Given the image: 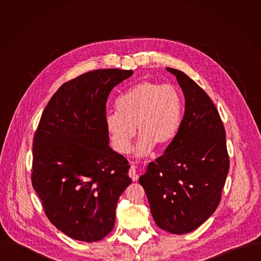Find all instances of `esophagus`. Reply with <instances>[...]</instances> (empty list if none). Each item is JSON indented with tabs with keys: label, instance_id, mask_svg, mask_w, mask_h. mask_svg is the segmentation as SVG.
<instances>
[{
	"label": "esophagus",
	"instance_id": "1",
	"mask_svg": "<svg viewBox=\"0 0 261 261\" xmlns=\"http://www.w3.org/2000/svg\"><path fill=\"white\" fill-rule=\"evenodd\" d=\"M129 177L133 179V181H138V179H139V174L134 165L129 169Z\"/></svg>",
	"mask_w": 261,
	"mask_h": 261
}]
</instances>
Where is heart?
I'll list each match as a JSON object with an SVG mask.
<instances>
[{
    "instance_id": "heart-1",
    "label": "heart",
    "mask_w": 261,
    "mask_h": 261,
    "mask_svg": "<svg viewBox=\"0 0 261 261\" xmlns=\"http://www.w3.org/2000/svg\"><path fill=\"white\" fill-rule=\"evenodd\" d=\"M115 109L105 119L113 148L128 151L137 126L140 138L134 152L144 158L155 146L166 148L176 139L183 118V98L173 85L144 80L119 95Z\"/></svg>"
}]
</instances>
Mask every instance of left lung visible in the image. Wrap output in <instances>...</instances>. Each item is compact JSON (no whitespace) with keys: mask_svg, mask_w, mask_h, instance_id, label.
Returning a JSON list of instances; mask_svg holds the SVG:
<instances>
[{"mask_svg":"<svg viewBox=\"0 0 261 261\" xmlns=\"http://www.w3.org/2000/svg\"><path fill=\"white\" fill-rule=\"evenodd\" d=\"M176 76L185 113L176 139L140 177L155 224L174 234L189 233L216 210L229 171L223 123L208 94L184 72Z\"/></svg>","mask_w":261,"mask_h":261,"instance_id":"obj_1","label":"left lung"}]
</instances>
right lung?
Listing matches in <instances>:
<instances>
[{"label":"right lung","mask_w":261,"mask_h":261,"mask_svg":"<svg viewBox=\"0 0 261 261\" xmlns=\"http://www.w3.org/2000/svg\"><path fill=\"white\" fill-rule=\"evenodd\" d=\"M133 70L98 69L64 83L42 113L33 141L32 185L47 217L85 242L106 237L130 166L110 147L106 107Z\"/></svg>","instance_id":"right-lung-1"}]
</instances>
